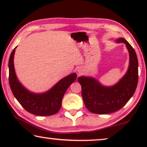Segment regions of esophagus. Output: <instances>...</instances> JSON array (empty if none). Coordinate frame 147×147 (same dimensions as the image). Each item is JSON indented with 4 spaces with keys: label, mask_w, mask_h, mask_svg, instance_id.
Listing matches in <instances>:
<instances>
[{
    "label": "esophagus",
    "mask_w": 147,
    "mask_h": 147,
    "mask_svg": "<svg viewBox=\"0 0 147 147\" xmlns=\"http://www.w3.org/2000/svg\"><path fill=\"white\" fill-rule=\"evenodd\" d=\"M78 74H81L82 73V71L81 69H78Z\"/></svg>",
    "instance_id": "esophagus-1"
}]
</instances>
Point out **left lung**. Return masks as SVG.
<instances>
[{
    "label": "left lung",
    "instance_id": "1",
    "mask_svg": "<svg viewBox=\"0 0 147 147\" xmlns=\"http://www.w3.org/2000/svg\"><path fill=\"white\" fill-rule=\"evenodd\" d=\"M115 41L125 44L130 56L128 70L117 83L105 86L93 77L82 76L78 78L84 104L91 113L107 114L121 109L133 96L138 86V61L136 52L125 39L120 38Z\"/></svg>",
    "mask_w": 147,
    "mask_h": 147
}]
</instances>
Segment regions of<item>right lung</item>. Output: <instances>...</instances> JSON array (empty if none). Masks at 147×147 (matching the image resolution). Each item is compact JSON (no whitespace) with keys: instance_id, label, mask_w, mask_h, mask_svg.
<instances>
[{"instance_id":"add662e5","label":"right lung","mask_w":147,"mask_h":147,"mask_svg":"<svg viewBox=\"0 0 147 147\" xmlns=\"http://www.w3.org/2000/svg\"><path fill=\"white\" fill-rule=\"evenodd\" d=\"M15 48L9 59V82L16 98L27 111L39 116H49L56 114L61 106V101L69 86L76 80L77 75L72 73L64 77L49 91L42 93L30 91L22 85L16 76L13 58Z\"/></svg>"}]
</instances>
